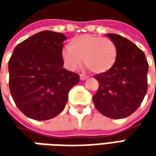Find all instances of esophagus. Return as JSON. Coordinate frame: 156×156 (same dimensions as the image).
<instances>
[{
    "mask_svg": "<svg viewBox=\"0 0 156 156\" xmlns=\"http://www.w3.org/2000/svg\"><path fill=\"white\" fill-rule=\"evenodd\" d=\"M87 75H80V79H81V81H84V80H87Z\"/></svg>",
    "mask_w": 156,
    "mask_h": 156,
    "instance_id": "34e87169",
    "label": "esophagus"
}]
</instances>
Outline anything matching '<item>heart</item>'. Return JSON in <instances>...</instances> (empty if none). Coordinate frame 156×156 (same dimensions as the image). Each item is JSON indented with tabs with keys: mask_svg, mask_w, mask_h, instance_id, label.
<instances>
[{
	"mask_svg": "<svg viewBox=\"0 0 156 156\" xmlns=\"http://www.w3.org/2000/svg\"><path fill=\"white\" fill-rule=\"evenodd\" d=\"M64 63L69 69L75 70L82 62L94 73L109 71L115 64L117 48L108 38L99 35L81 34L70 40L68 48L62 52Z\"/></svg>",
	"mask_w": 156,
	"mask_h": 156,
	"instance_id": "b5f03b06",
	"label": "heart"
}]
</instances>
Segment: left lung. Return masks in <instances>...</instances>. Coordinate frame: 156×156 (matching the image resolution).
<instances>
[{"label":"left lung","instance_id":"8db88e82","mask_svg":"<svg viewBox=\"0 0 156 156\" xmlns=\"http://www.w3.org/2000/svg\"><path fill=\"white\" fill-rule=\"evenodd\" d=\"M107 36L116 45L117 59L109 71L94 76L99 88L93 101L103 115L122 119L132 115L144 99L148 64L145 54L129 40L116 34Z\"/></svg>","mask_w":156,"mask_h":156}]
</instances>
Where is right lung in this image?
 <instances>
[{
    "mask_svg": "<svg viewBox=\"0 0 156 156\" xmlns=\"http://www.w3.org/2000/svg\"><path fill=\"white\" fill-rule=\"evenodd\" d=\"M67 37L49 30L35 34L15 47L9 62V89L18 108L28 118L49 120L68 101L78 74L63 69V42Z\"/></svg>",
    "mask_w": 156,
    "mask_h": 156,
    "instance_id": "obj_1",
    "label": "right lung"
}]
</instances>
